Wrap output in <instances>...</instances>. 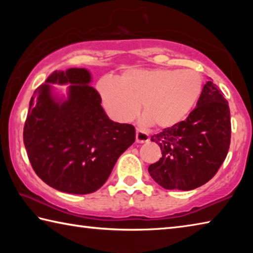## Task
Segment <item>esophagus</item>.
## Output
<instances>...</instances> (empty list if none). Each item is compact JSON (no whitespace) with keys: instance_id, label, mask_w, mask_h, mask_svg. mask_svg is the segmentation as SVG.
<instances>
[{"instance_id":"1","label":"esophagus","mask_w":253,"mask_h":253,"mask_svg":"<svg viewBox=\"0 0 253 253\" xmlns=\"http://www.w3.org/2000/svg\"><path fill=\"white\" fill-rule=\"evenodd\" d=\"M149 142V136L147 134H145L142 130H137L136 131V143L138 144H143V143H147Z\"/></svg>"}]
</instances>
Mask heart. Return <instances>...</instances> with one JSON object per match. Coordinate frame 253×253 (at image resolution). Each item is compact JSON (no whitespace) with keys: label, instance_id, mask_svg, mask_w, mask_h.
Masks as SVG:
<instances>
[{"label":"heart","instance_id":"heart-1","mask_svg":"<svg viewBox=\"0 0 253 253\" xmlns=\"http://www.w3.org/2000/svg\"><path fill=\"white\" fill-rule=\"evenodd\" d=\"M202 75L185 69H129L97 84L102 105L118 122L138 113L146 126L169 129L185 121L202 91Z\"/></svg>","mask_w":253,"mask_h":253}]
</instances>
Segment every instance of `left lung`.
I'll use <instances>...</instances> for the list:
<instances>
[{
  "instance_id": "obj_1",
  "label": "left lung",
  "mask_w": 253,
  "mask_h": 253,
  "mask_svg": "<svg viewBox=\"0 0 253 253\" xmlns=\"http://www.w3.org/2000/svg\"><path fill=\"white\" fill-rule=\"evenodd\" d=\"M230 139L229 104L209 80L185 121L152 136L162 157L149 165L148 173L166 190H194L216 174L229 152Z\"/></svg>"
}]
</instances>
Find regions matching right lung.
I'll return each instance as SVG.
<instances>
[{
	"label": "right lung",
	"instance_id": "right-lung-1",
	"mask_svg": "<svg viewBox=\"0 0 253 253\" xmlns=\"http://www.w3.org/2000/svg\"><path fill=\"white\" fill-rule=\"evenodd\" d=\"M84 68L54 71L30 100L23 142L34 172L49 186L89 194L108 179L135 142V128L109 119ZM52 84H69L60 97Z\"/></svg>",
	"mask_w": 253,
	"mask_h": 253
}]
</instances>
